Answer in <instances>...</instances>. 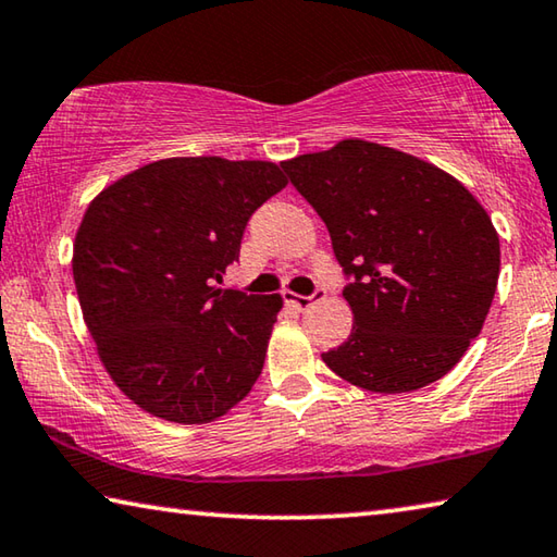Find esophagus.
<instances>
[{"mask_svg":"<svg viewBox=\"0 0 557 557\" xmlns=\"http://www.w3.org/2000/svg\"><path fill=\"white\" fill-rule=\"evenodd\" d=\"M322 297H324V289L317 287L310 297H305V295H287V302L293 305V307H297V310H307V307L312 305V299H322Z\"/></svg>","mask_w":557,"mask_h":557,"instance_id":"1","label":"esophagus"}]
</instances>
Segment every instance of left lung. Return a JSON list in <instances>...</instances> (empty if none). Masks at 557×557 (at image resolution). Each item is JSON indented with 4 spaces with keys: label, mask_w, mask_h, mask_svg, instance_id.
<instances>
[{
    "label": "left lung",
    "mask_w": 557,
    "mask_h": 557,
    "mask_svg": "<svg viewBox=\"0 0 557 557\" xmlns=\"http://www.w3.org/2000/svg\"><path fill=\"white\" fill-rule=\"evenodd\" d=\"M280 165L351 277L342 295L355 326L324 364L376 394L451 372L498 285L500 243L481 202L441 168L361 138Z\"/></svg>",
    "instance_id": "obj_1"
}]
</instances>
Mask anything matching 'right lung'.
<instances>
[{
  "label": "right lung",
  "instance_id": "right-lung-1",
  "mask_svg": "<svg viewBox=\"0 0 557 557\" xmlns=\"http://www.w3.org/2000/svg\"><path fill=\"white\" fill-rule=\"evenodd\" d=\"M285 185L270 161L163 158L86 208L72 260L78 305L106 372L144 411L208 423L258 382L282 297L218 285L247 220Z\"/></svg>",
  "mask_w": 557,
  "mask_h": 557
}]
</instances>
